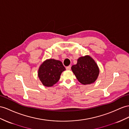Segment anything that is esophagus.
Returning a JSON list of instances; mask_svg holds the SVG:
<instances>
[{
	"mask_svg": "<svg viewBox=\"0 0 129 129\" xmlns=\"http://www.w3.org/2000/svg\"><path fill=\"white\" fill-rule=\"evenodd\" d=\"M66 69H67V70H70L71 69V66H68V67H66Z\"/></svg>",
	"mask_w": 129,
	"mask_h": 129,
	"instance_id": "34e87169",
	"label": "esophagus"
}]
</instances>
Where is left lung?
<instances>
[{
  "label": "left lung",
  "mask_w": 129,
  "mask_h": 129,
  "mask_svg": "<svg viewBox=\"0 0 129 129\" xmlns=\"http://www.w3.org/2000/svg\"><path fill=\"white\" fill-rule=\"evenodd\" d=\"M71 70L78 81L84 85L94 83L99 74L96 63L88 55L78 58L77 64L72 65Z\"/></svg>",
  "instance_id": "8db88e82"
}]
</instances>
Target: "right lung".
I'll return each instance as SVG.
<instances>
[{
  "instance_id": "obj_1",
  "label": "right lung",
  "mask_w": 129,
  "mask_h": 129,
  "mask_svg": "<svg viewBox=\"0 0 129 129\" xmlns=\"http://www.w3.org/2000/svg\"><path fill=\"white\" fill-rule=\"evenodd\" d=\"M64 70L65 68L60 61L48 59L39 68L38 76L43 85L51 87L59 80L61 72Z\"/></svg>"
}]
</instances>
